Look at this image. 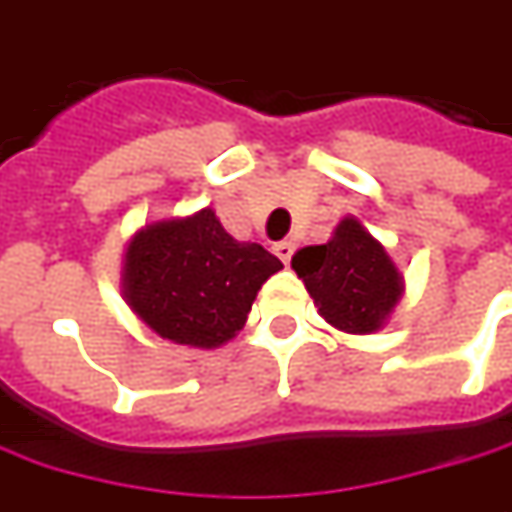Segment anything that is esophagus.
<instances>
[{
    "instance_id": "1",
    "label": "esophagus",
    "mask_w": 512,
    "mask_h": 512,
    "mask_svg": "<svg viewBox=\"0 0 512 512\" xmlns=\"http://www.w3.org/2000/svg\"><path fill=\"white\" fill-rule=\"evenodd\" d=\"M276 256L281 259L284 264H290L292 253H295V242H290V239H284V242H276Z\"/></svg>"
}]
</instances>
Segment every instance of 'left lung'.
Segmentation results:
<instances>
[{
	"instance_id": "left-lung-1",
	"label": "left lung",
	"mask_w": 512,
	"mask_h": 512,
	"mask_svg": "<svg viewBox=\"0 0 512 512\" xmlns=\"http://www.w3.org/2000/svg\"><path fill=\"white\" fill-rule=\"evenodd\" d=\"M292 270L326 323L348 334L382 329L404 292V278L382 242L354 217H345L326 245L298 250Z\"/></svg>"
}]
</instances>
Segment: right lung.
<instances>
[{"mask_svg": "<svg viewBox=\"0 0 512 512\" xmlns=\"http://www.w3.org/2000/svg\"><path fill=\"white\" fill-rule=\"evenodd\" d=\"M284 264L256 242H236L217 214L144 225L122 270L128 306L164 340L220 348L245 326L256 292Z\"/></svg>", "mask_w": 512, "mask_h": 512, "instance_id": "1", "label": "right lung"}]
</instances>
